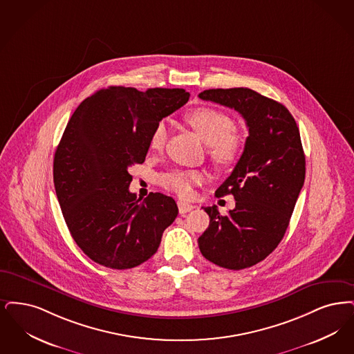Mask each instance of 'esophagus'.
I'll return each mask as SVG.
<instances>
[{
    "instance_id": "34e87169",
    "label": "esophagus",
    "mask_w": 354,
    "mask_h": 354,
    "mask_svg": "<svg viewBox=\"0 0 354 354\" xmlns=\"http://www.w3.org/2000/svg\"><path fill=\"white\" fill-rule=\"evenodd\" d=\"M193 209H194L193 205L184 202V201H178V212H180V214H186V213H189Z\"/></svg>"
}]
</instances>
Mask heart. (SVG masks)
<instances>
[{"label": "heart", "instance_id": "heart-1", "mask_svg": "<svg viewBox=\"0 0 354 354\" xmlns=\"http://www.w3.org/2000/svg\"><path fill=\"white\" fill-rule=\"evenodd\" d=\"M185 120L207 145V154L221 167H227L239 160L245 149L242 136L234 131L230 116L213 107H198L185 115ZM168 138L164 122L156 124L149 145L152 151H161ZM207 178L206 171L198 169H174L160 176L158 183L181 198H192L194 187Z\"/></svg>", "mask_w": 354, "mask_h": 354}]
</instances>
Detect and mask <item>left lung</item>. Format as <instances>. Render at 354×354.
Wrapping results in <instances>:
<instances>
[{"instance_id": "obj_1", "label": "left lung", "mask_w": 354, "mask_h": 354, "mask_svg": "<svg viewBox=\"0 0 354 354\" xmlns=\"http://www.w3.org/2000/svg\"><path fill=\"white\" fill-rule=\"evenodd\" d=\"M238 111L246 122L245 149L216 197L232 194L235 207L221 216L216 205L203 207L210 225L198 238L202 255L229 270H243L266 259L290 225L306 178V156L290 111L250 88L201 93Z\"/></svg>"}]
</instances>
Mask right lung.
Listing matches in <instances>:
<instances>
[{"mask_svg": "<svg viewBox=\"0 0 354 354\" xmlns=\"http://www.w3.org/2000/svg\"><path fill=\"white\" fill-rule=\"evenodd\" d=\"M183 88L111 86L84 99L66 125L54 156V186L79 248L108 268L148 261L178 207L171 197L129 192V168L142 164L156 124L187 103Z\"/></svg>", "mask_w": 354, "mask_h": 354, "instance_id": "1", "label": "right lung"}]
</instances>
